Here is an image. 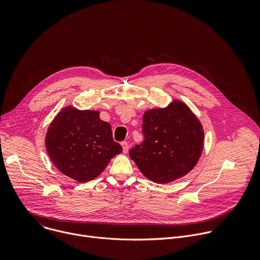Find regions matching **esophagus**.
<instances>
[{"instance_id":"34e87169","label":"esophagus","mask_w":260,"mask_h":260,"mask_svg":"<svg viewBox=\"0 0 260 260\" xmlns=\"http://www.w3.org/2000/svg\"><path fill=\"white\" fill-rule=\"evenodd\" d=\"M121 145H122V148H123V152H124V153H127V152H128V149H129V143H128L127 141H123V142L121 143Z\"/></svg>"}]
</instances>
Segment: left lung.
<instances>
[{"label": "left lung", "instance_id": "left-lung-1", "mask_svg": "<svg viewBox=\"0 0 260 260\" xmlns=\"http://www.w3.org/2000/svg\"><path fill=\"white\" fill-rule=\"evenodd\" d=\"M140 145L129 152L142 175L166 184L184 176L197 164L204 148V128L196 115L182 101L166 108L147 110L142 117Z\"/></svg>", "mask_w": 260, "mask_h": 260}]
</instances>
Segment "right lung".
Segmentation results:
<instances>
[{
  "mask_svg": "<svg viewBox=\"0 0 260 260\" xmlns=\"http://www.w3.org/2000/svg\"><path fill=\"white\" fill-rule=\"evenodd\" d=\"M45 147L56 168L65 176L85 183L97 178L123 148L112 138L109 123L97 110L63 108L50 123Z\"/></svg>",
  "mask_w": 260,
  "mask_h": 260,
  "instance_id": "add662e5",
  "label": "right lung"
}]
</instances>
